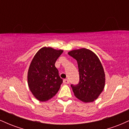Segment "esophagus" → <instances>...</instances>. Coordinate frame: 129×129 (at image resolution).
Masks as SVG:
<instances>
[{
  "mask_svg": "<svg viewBox=\"0 0 129 129\" xmlns=\"http://www.w3.org/2000/svg\"><path fill=\"white\" fill-rule=\"evenodd\" d=\"M63 83H65V84H69V82H70L67 79H63Z\"/></svg>",
  "mask_w": 129,
  "mask_h": 129,
  "instance_id": "esophagus-1",
  "label": "esophagus"
}]
</instances>
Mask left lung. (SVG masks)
<instances>
[{"instance_id": "obj_1", "label": "left lung", "mask_w": 129, "mask_h": 129, "mask_svg": "<svg viewBox=\"0 0 129 129\" xmlns=\"http://www.w3.org/2000/svg\"><path fill=\"white\" fill-rule=\"evenodd\" d=\"M68 54L76 60L79 69V81L71 84L75 96L84 103L96 100L105 85V73L98 56L91 50L81 48Z\"/></svg>"}]
</instances>
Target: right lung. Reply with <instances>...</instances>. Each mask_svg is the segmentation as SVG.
<instances>
[{"label": "right lung", "instance_id": "right-lung-1", "mask_svg": "<svg viewBox=\"0 0 129 129\" xmlns=\"http://www.w3.org/2000/svg\"><path fill=\"white\" fill-rule=\"evenodd\" d=\"M63 50L43 47L34 56L28 72L30 91L40 101L52 98L59 90L63 80L55 67L56 60Z\"/></svg>", "mask_w": 129, "mask_h": 129}]
</instances>
